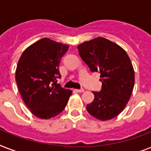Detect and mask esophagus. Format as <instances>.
<instances>
[{
	"label": "esophagus",
	"mask_w": 151,
	"mask_h": 151,
	"mask_svg": "<svg viewBox=\"0 0 151 151\" xmlns=\"http://www.w3.org/2000/svg\"><path fill=\"white\" fill-rule=\"evenodd\" d=\"M74 91L77 92H79V93H81V92H84V91H85V89H83V88H81V89H74Z\"/></svg>",
	"instance_id": "34e87169"
}]
</instances>
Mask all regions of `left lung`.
Instances as JSON below:
<instances>
[{
    "label": "left lung",
    "mask_w": 151,
    "mask_h": 151,
    "mask_svg": "<svg viewBox=\"0 0 151 151\" xmlns=\"http://www.w3.org/2000/svg\"><path fill=\"white\" fill-rule=\"evenodd\" d=\"M83 61L92 72L100 73L102 89L87 105L90 114L100 121L117 117L126 106L135 83L130 58L123 48L104 37H96L78 46Z\"/></svg>",
    "instance_id": "left-lung-1"
}]
</instances>
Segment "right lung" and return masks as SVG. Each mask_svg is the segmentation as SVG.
<instances>
[{
  "instance_id": "add662e5",
  "label": "right lung",
  "mask_w": 151,
  "mask_h": 151,
  "mask_svg": "<svg viewBox=\"0 0 151 151\" xmlns=\"http://www.w3.org/2000/svg\"><path fill=\"white\" fill-rule=\"evenodd\" d=\"M69 45L45 37L29 45L21 55L15 70L19 91L30 112L41 119L59 114L72 91L56 83L59 64Z\"/></svg>"
}]
</instances>
